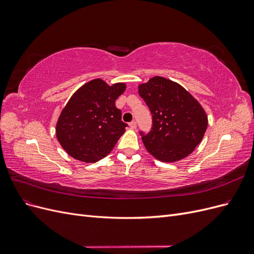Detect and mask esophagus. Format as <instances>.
<instances>
[{
	"label": "esophagus",
	"instance_id": "esophagus-1",
	"mask_svg": "<svg viewBox=\"0 0 254 254\" xmlns=\"http://www.w3.org/2000/svg\"><path fill=\"white\" fill-rule=\"evenodd\" d=\"M129 126H130V128H131V129H135L136 128V122L135 121L130 122L129 123Z\"/></svg>",
	"mask_w": 254,
	"mask_h": 254
}]
</instances>
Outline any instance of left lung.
<instances>
[{"instance_id": "left-lung-1", "label": "left lung", "mask_w": 254, "mask_h": 254, "mask_svg": "<svg viewBox=\"0 0 254 254\" xmlns=\"http://www.w3.org/2000/svg\"><path fill=\"white\" fill-rule=\"evenodd\" d=\"M139 94L152 120L148 133L139 131L146 149L163 162L188 157L201 142L207 127L200 104L180 84L159 76L141 84Z\"/></svg>"}]
</instances>
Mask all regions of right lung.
Instances as JSON below:
<instances>
[{"label": "right lung", "mask_w": 254, "mask_h": 254, "mask_svg": "<svg viewBox=\"0 0 254 254\" xmlns=\"http://www.w3.org/2000/svg\"><path fill=\"white\" fill-rule=\"evenodd\" d=\"M125 83L108 86L102 79L83 84L61 111L56 126L57 139L76 160L96 162L112 150L128 126L115 101Z\"/></svg>", "instance_id": "1"}]
</instances>
